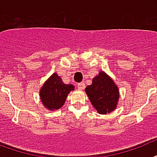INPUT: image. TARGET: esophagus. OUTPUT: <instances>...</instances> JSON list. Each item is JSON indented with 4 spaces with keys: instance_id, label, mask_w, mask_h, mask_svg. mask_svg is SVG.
Returning a JSON list of instances; mask_svg holds the SVG:
<instances>
[{
    "instance_id": "1",
    "label": "esophagus",
    "mask_w": 157,
    "mask_h": 157,
    "mask_svg": "<svg viewBox=\"0 0 157 157\" xmlns=\"http://www.w3.org/2000/svg\"><path fill=\"white\" fill-rule=\"evenodd\" d=\"M84 87H85L84 82H80V83H78V88L79 90L84 89Z\"/></svg>"
}]
</instances>
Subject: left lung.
I'll use <instances>...</instances> for the list:
<instances>
[{
  "mask_svg": "<svg viewBox=\"0 0 157 157\" xmlns=\"http://www.w3.org/2000/svg\"><path fill=\"white\" fill-rule=\"evenodd\" d=\"M85 92L101 115L111 113L117 107L120 91L114 80L104 71H100L92 78V83L85 88Z\"/></svg>",
  "mask_w": 157,
  "mask_h": 157,
  "instance_id": "obj_1",
  "label": "left lung"
}]
</instances>
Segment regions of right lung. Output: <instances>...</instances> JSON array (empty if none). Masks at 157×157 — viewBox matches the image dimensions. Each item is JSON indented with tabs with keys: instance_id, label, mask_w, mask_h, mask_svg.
I'll list each match as a JSON object with an SVG mask.
<instances>
[{
	"instance_id": "1",
	"label": "right lung",
	"mask_w": 157,
	"mask_h": 157,
	"mask_svg": "<svg viewBox=\"0 0 157 157\" xmlns=\"http://www.w3.org/2000/svg\"><path fill=\"white\" fill-rule=\"evenodd\" d=\"M74 90V85L64 83L61 78L56 73H54L45 81L41 87L40 99L47 110L52 111L59 110L65 104L68 94Z\"/></svg>"
}]
</instances>
